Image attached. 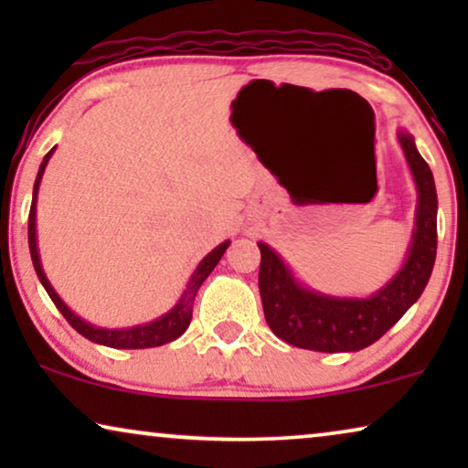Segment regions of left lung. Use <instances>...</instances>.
I'll return each mask as SVG.
<instances>
[{
	"label": "left lung",
	"instance_id": "1",
	"mask_svg": "<svg viewBox=\"0 0 468 468\" xmlns=\"http://www.w3.org/2000/svg\"><path fill=\"white\" fill-rule=\"evenodd\" d=\"M396 136L418 191L411 245L400 271L373 296H330L300 283L272 247L258 242L261 306L281 341L324 354L360 351L379 341L424 292L437 258V187L411 133L399 130Z\"/></svg>",
	"mask_w": 468,
	"mask_h": 468
}]
</instances>
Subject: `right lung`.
I'll use <instances>...</instances> for the list:
<instances>
[{"mask_svg":"<svg viewBox=\"0 0 468 468\" xmlns=\"http://www.w3.org/2000/svg\"><path fill=\"white\" fill-rule=\"evenodd\" d=\"M55 149H57V146H53V149H50L42 159L40 170H37V176H36V183H34V197H31V208H29V251H31V261H34L36 274H37V279H40V283L44 285V290H47V293L50 296V300L55 303L57 309H59L61 315L68 319V324L72 325V328L79 332V335L89 338L91 343L104 345V347H112V349H149V347H159V345L175 341V338L181 336L183 332L189 328L191 315H194L196 293H197V290H200V285L204 283V281H207L208 274L213 272V268L219 264L223 253H226V249L229 247V240L221 242V245H217L213 251H210L207 258H204L200 264L196 266V271L189 277L187 287H185L181 298H178L176 304L172 306L168 313H164L162 317L153 319V322H149V324L132 325V328H114V330L100 328V325H93V324L85 322V319L76 315V313L69 309V306L59 298V293L53 290V285H50L47 274H44V268H42V261H40V251H37V234H36L37 189H40L42 175H44V170H47V164H48V159L53 157Z\"/></svg>","mask_w":468,"mask_h":468,"instance_id":"1","label":"right lung"}]
</instances>
